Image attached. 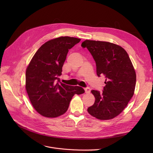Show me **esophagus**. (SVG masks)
<instances>
[{"label":"esophagus","instance_id":"34e87169","mask_svg":"<svg viewBox=\"0 0 153 153\" xmlns=\"http://www.w3.org/2000/svg\"><path fill=\"white\" fill-rule=\"evenodd\" d=\"M84 90H85V93L86 94H88V93H90V92H91V89L89 87H85V88H84Z\"/></svg>","mask_w":153,"mask_h":153}]
</instances>
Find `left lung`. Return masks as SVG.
<instances>
[{
  "label": "left lung",
  "mask_w": 153,
  "mask_h": 153,
  "mask_svg": "<svg viewBox=\"0 0 153 153\" xmlns=\"http://www.w3.org/2000/svg\"><path fill=\"white\" fill-rule=\"evenodd\" d=\"M96 63L97 74L105 77L102 92L92 90L95 100L87 108L89 114L99 120H110L118 115L134 94L136 72L126 51L121 46L106 42L85 40Z\"/></svg>",
  "instance_id": "8db88e82"
}]
</instances>
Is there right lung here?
Segmentation results:
<instances>
[{
    "label": "right lung",
    "mask_w": 153,
    "mask_h": 153,
    "mask_svg": "<svg viewBox=\"0 0 153 153\" xmlns=\"http://www.w3.org/2000/svg\"><path fill=\"white\" fill-rule=\"evenodd\" d=\"M81 39L61 36L50 40L40 47L26 71L25 88L32 105L45 117L63 115L74 95L84 93L82 87L60 82L62 68L69 50Z\"/></svg>",
    "instance_id": "1"
}]
</instances>
